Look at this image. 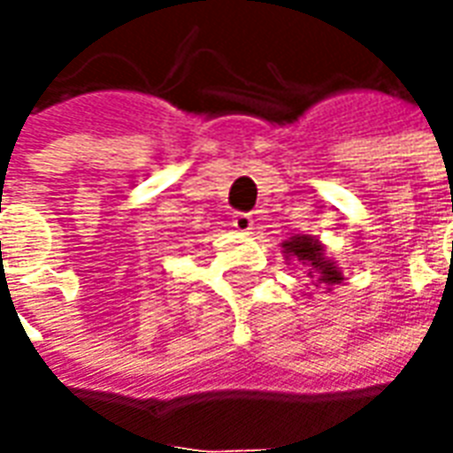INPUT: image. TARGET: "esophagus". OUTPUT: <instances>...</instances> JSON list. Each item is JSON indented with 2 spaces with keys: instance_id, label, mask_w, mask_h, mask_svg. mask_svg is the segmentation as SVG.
I'll list each match as a JSON object with an SVG mask.
<instances>
[{
  "instance_id": "1",
  "label": "esophagus",
  "mask_w": 453,
  "mask_h": 453,
  "mask_svg": "<svg viewBox=\"0 0 453 453\" xmlns=\"http://www.w3.org/2000/svg\"><path fill=\"white\" fill-rule=\"evenodd\" d=\"M233 226H235L240 233H250V230L255 227V218H252V213H235V216H233Z\"/></svg>"
}]
</instances>
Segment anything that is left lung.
I'll list each match as a JSON object with an SVG mask.
<instances>
[{
    "mask_svg": "<svg viewBox=\"0 0 453 453\" xmlns=\"http://www.w3.org/2000/svg\"><path fill=\"white\" fill-rule=\"evenodd\" d=\"M286 259H296L298 265L308 269V276L313 286L333 288L334 284H342V272L334 259L325 255L323 242L313 235H294L281 242Z\"/></svg>",
    "mask_w": 453,
    "mask_h": 453,
    "instance_id": "obj_1",
    "label": "left lung"
}]
</instances>
